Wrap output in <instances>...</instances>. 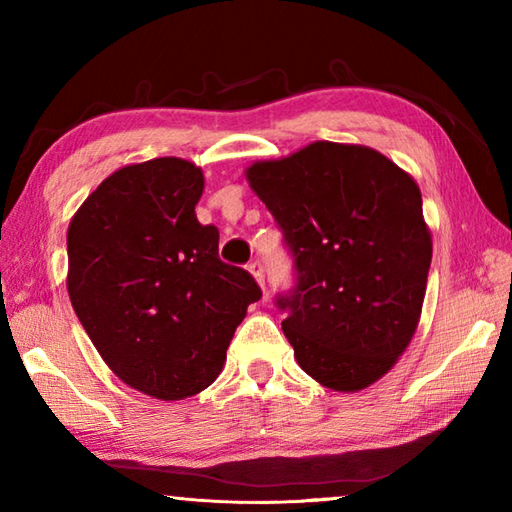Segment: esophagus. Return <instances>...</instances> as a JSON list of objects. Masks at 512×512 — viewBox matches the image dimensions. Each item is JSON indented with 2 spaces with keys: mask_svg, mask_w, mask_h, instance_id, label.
<instances>
[{
  "mask_svg": "<svg viewBox=\"0 0 512 512\" xmlns=\"http://www.w3.org/2000/svg\"><path fill=\"white\" fill-rule=\"evenodd\" d=\"M248 270H250V275L255 277V281L259 284V288H262L264 292H266V275H264V264L262 262H253L248 266Z\"/></svg>",
  "mask_w": 512,
  "mask_h": 512,
  "instance_id": "obj_1",
  "label": "esophagus"
}]
</instances>
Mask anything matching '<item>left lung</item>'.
I'll use <instances>...</instances> for the list:
<instances>
[{"label":"left lung","mask_w":512,"mask_h":512,"mask_svg":"<svg viewBox=\"0 0 512 512\" xmlns=\"http://www.w3.org/2000/svg\"><path fill=\"white\" fill-rule=\"evenodd\" d=\"M295 259L277 295L303 372L334 391L365 389L418 328L431 233L409 173L376 149L319 140L246 169Z\"/></svg>","instance_id":"obj_1"}]
</instances>
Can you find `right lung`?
<instances>
[{
    "mask_svg": "<svg viewBox=\"0 0 512 512\" xmlns=\"http://www.w3.org/2000/svg\"><path fill=\"white\" fill-rule=\"evenodd\" d=\"M200 167L154 158L105 178L68 228L72 308L112 372L158 400L220 376L253 275L217 255L220 231L195 217Z\"/></svg>",
    "mask_w": 512,
    "mask_h": 512,
    "instance_id": "obj_1",
    "label": "right lung"
}]
</instances>
